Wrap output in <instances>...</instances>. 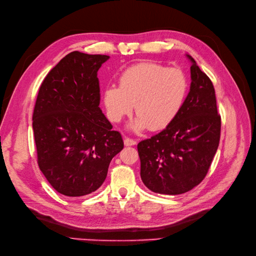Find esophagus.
Returning <instances> with one entry per match:
<instances>
[{
	"label": "esophagus",
	"mask_w": 256,
	"mask_h": 256,
	"mask_svg": "<svg viewBox=\"0 0 256 256\" xmlns=\"http://www.w3.org/2000/svg\"><path fill=\"white\" fill-rule=\"evenodd\" d=\"M124 144H125V146H127V147H129V146H134V144H136V140H132V138H125Z\"/></svg>",
	"instance_id": "obj_1"
}]
</instances>
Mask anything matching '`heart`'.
I'll return each mask as SVG.
<instances>
[{
  "mask_svg": "<svg viewBox=\"0 0 256 256\" xmlns=\"http://www.w3.org/2000/svg\"><path fill=\"white\" fill-rule=\"evenodd\" d=\"M190 90V80L179 68L154 62H140L126 68L118 78V86L104 90L103 102L112 120L120 122L136 105L138 116L129 127L134 131L150 128L162 130L180 114Z\"/></svg>",
  "mask_w": 256,
  "mask_h": 256,
  "instance_id": "heart-1",
  "label": "heart"
}]
</instances>
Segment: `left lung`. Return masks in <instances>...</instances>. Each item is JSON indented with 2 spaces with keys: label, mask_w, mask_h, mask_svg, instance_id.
I'll return each instance as SVG.
<instances>
[{
  "label": "left lung",
  "mask_w": 256,
  "mask_h": 256,
  "mask_svg": "<svg viewBox=\"0 0 256 256\" xmlns=\"http://www.w3.org/2000/svg\"><path fill=\"white\" fill-rule=\"evenodd\" d=\"M190 60V88L173 123L138 144L140 177L150 190L180 194L197 186L208 172L221 134L212 80Z\"/></svg>",
  "instance_id": "obj_1"
}]
</instances>
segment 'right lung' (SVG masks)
<instances>
[{"label": "right lung", "instance_id": "1", "mask_svg": "<svg viewBox=\"0 0 256 256\" xmlns=\"http://www.w3.org/2000/svg\"><path fill=\"white\" fill-rule=\"evenodd\" d=\"M107 55L74 51L42 81L33 112L38 162L58 192L81 197L98 190L112 158L124 148L102 112L96 77Z\"/></svg>", "mask_w": 256, "mask_h": 256}]
</instances>
